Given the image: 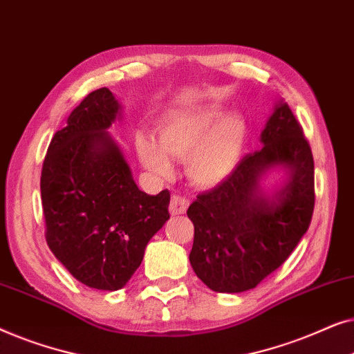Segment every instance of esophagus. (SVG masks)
<instances>
[{"mask_svg":"<svg viewBox=\"0 0 354 354\" xmlns=\"http://www.w3.org/2000/svg\"><path fill=\"white\" fill-rule=\"evenodd\" d=\"M188 207V200L183 196H178V195H174L171 198V205H169V211H171V214L177 216V214H183V212L187 211Z\"/></svg>","mask_w":354,"mask_h":354,"instance_id":"obj_1","label":"esophagus"}]
</instances>
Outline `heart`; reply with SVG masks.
I'll list each match as a JSON object with an SVG mask.
<instances>
[{
    "label": "heart",
    "mask_w": 354,
    "mask_h": 354,
    "mask_svg": "<svg viewBox=\"0 0 354 354\" xmlns=\"http://www.w3.org/2000/svg\"><path fill=\"white\" fill-rule=\"evenodd\" d=\"M137 151L142 162L159 177H169L167 156L187 159V176L196 185L212 187L234 172L246 143V122L239 114L200 109L177 115L159 129V143L138 135Z\"/></svg>",
    "instance_id": "obj_1"
}]
</instances>
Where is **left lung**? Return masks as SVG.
Returning <instances> with one entry per match:
<instances>
[{"label":"left lung","instance_id":"obj_1","mask_svg":"<svg viewBox=\"0 0 354 354\" xmlns=\"http://www.w3.org/2000/svg\"><path fill=\"white\" fill-rule=\"evenodd\" d=\"M264 147L248 153L234 172L188 207L195 227L190 264L219 293L254 288L282 266L306 234L314 211V159L303 127L287 103L275 106L261 133ZM290 177L272 201L259 190L268 168Z\"/></svg>","mask_w":354,"mask_h":354}]
</instances>
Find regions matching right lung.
<instances>
[{"mask_svg": "<svg viewBox=\"0 0 354 354\" xmlns=\"http://www.w3.org/2000/svg\"><path fill=\"white\" fill-rule=\"evenodd\" d=\"M119 109L108 88L86 95L53 137L40 178L53 254L79 282L108 292L129 282L148 241L171 217L169 190L156 196L138 190L106 132Z\"/></svg>", "mask_w": 354, "mask_h": 354, "instance_id": "obj_1", "label": "right lung"}]
</instances>
